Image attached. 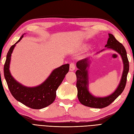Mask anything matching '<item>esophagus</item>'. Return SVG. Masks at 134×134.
<instances>
[{
    "label": "esophagus",
    "mask_w": 134,
    "mask_h": 134,
    "mask_svg": "<svg viewBox=\"0 0 134 134\" xmlns=\"http://www.w3.org/2000/svg\"><path fill=\"white\" fill-rule=\"evenodd\" d=\"M70 71H74L75 69V64L74 63H71L70 64Z\"/></svg>",
    "instance_id": "34e87169"
}]
</instances>
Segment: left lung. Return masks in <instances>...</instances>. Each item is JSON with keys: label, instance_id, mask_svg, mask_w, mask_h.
Wrapping results in <instances>:
<instances>
[{"label": "left lung", "instance_id": "obj_1", "mask_svg": "<svg viewBox=\"0 0 134 134\" xmlns=\"http://www.w3.org/2000/svg\"><path fill=\"white\" fill-rule=\"evenodd\" d=\"M107 43L105 47L114 50L121 56L124 64L122 74L120 83L116 90L108 96L100 97L93 96L89 91V76L88 68L90 66V58L84 59L76 63L78 70L75 72L76 76V87L78 90V98L79 102L86 106L96 108H102L108 106L118 97L124 90L126 83L127 76L129 70V63L126 51L122 44L120 43L113 35L108 34ZM105 50L97 52L98 54Z\"/></svg>", "mask_w": 134, "mask_h": 134}]
</instances>
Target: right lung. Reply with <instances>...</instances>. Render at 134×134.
<instances>
[{
    "mask_svg": "<svg viewBox=\"0 0 134 134\" xmlns=\"http://www.w3.org/2000/svg\"><path fill=\"white\" fill-rule=\"evenodd\" d=\"M25 34L8 52L4 66V75L11 94L16 100L30 108L41 109L49 106L55 100L56 91L68 72L69 64H64L55 69L48 78L37 86L28 87L17 82L11 75L9 70L11 55L16 44L21 41Z\"/></svg>",
    "mask_w": 134,
    "mask_h": 134,
    "instance_id": "right-lung-1",
    "label": "right lung"
}]
</instances>
